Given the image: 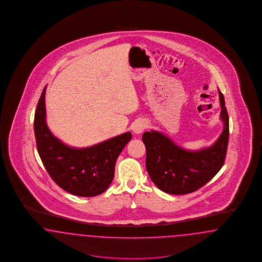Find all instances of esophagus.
Returning <instances> with one entry per match:
<instances>
[{
  "instance_id": "esophagus-1",
  "label": "esophagus",
  "mask_w": 262,
  "mask_h": 262,
  "mask_svg": "<svg viewBox=\"0 0 262 262\" xmlns=\"http://www.w3.org/2000/svg\"><path fill=\"white\" fill-rule=\"evenodd\" d=\"M146 127V123L142 120H138L136 121V123L134 124L133 126V132L136 134V135H139L141 134Z\"/></svg>"
}]
</instances>
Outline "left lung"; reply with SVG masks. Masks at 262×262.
<instances>
[{
    "instance_id": "8db88e82",
    "label": "left lung",
    "mask_w": 262,
    "mask_h": 262,
    "mask_svg": "<svg viewBox=\"0 0 262 262\" xmlns=\"http://www.w3.org/2000/svg\"><path fill=\"white\" fill-rule=\"evenodd\" d=\"M219 94L223 130L211 146L189 151L177 145L162 133L150 130L143 134L147 171L162 191L172 195L194 192L208 183L222 168L228 145L229 118L220 90Z\"/></svg>"
}]
</instances>
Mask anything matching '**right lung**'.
Instances as JSON below:
<instances>
[{
    "mask_svg": "<svg viewBox=\"0 0 262 262\" xmlns=\"http://www.w3.org/2000/svg\"><path fill=\"white\" fill-rule=\"evenodd\" d=\"M46 86L37 105L34 130L38 153L53 181L81 197L103 193L114 178L117 158L132 139L129 132L94 146L74 148L53 136L46 122Z\"/></svg>",
    "mask_w": 262,
    "mask_h": 262,
    "instance_id": "right-lung-1",
    "label": "right lung"
}]
</instances>
